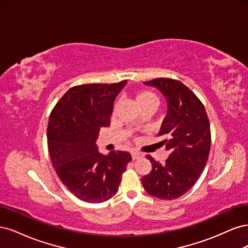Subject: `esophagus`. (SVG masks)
<instances>
[{"instance_id": "1", "label": "esophagus", "mask_w": 248, "mask_h": 248, "mask_svg": "<svg viewBox=\"0 0 248 248\" xmlns=\"http://www.w3.org/2000/svg\"><path fill=\"white\" fill-rule=\"evenodd\" d=\"M131 156H132V159H139L141 157V154L139 152H132Z\"/></svg>"}]
</instances>
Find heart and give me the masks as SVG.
Here are the masks:
<instances>
[{"mask_svg":"<svg viewBox=\"0 0 248 248\" xmlns=\"http://www.w3.org/2000/svg\"><path fill=\"white\" fill-rule=\"evenodd\" d=\"M136 98H137V101L139 103L140 108L148 106V104H151V103L158 104V98H157V96L152 92L147 91V90H144V91H140L137 94ZM139 123L140 122L137 121V124H139Z\"/></svg>","mask_w":248,"mask_h":248,"instance_id":"1","label":"heart"}]
</instances>
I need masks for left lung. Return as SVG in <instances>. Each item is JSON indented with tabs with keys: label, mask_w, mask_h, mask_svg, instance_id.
<instances>
[{
	"label": "left lung",
	"mask_w": 248,
	"mask_h": 248,
	"mask_svg": "<svg viewBox=\"0 0 248 248\" xmlns=\"http://www.w3.org/2000/svg\"><path fill=\"white\" fill-rule=\"evenodd\" d=\"M145 85L160 90L168 102L159 141L170 151L163 164L151 155L147 158L152 170L141 178L150 196L160 200H174L183 196L197 183L206 167L211 146V130L204 104L181 81L159 78L145 81Z\"/></svg>",
	"instance_id": "left-lung-1"
}]
</instances>
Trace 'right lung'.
<instances>
[{"mask_svg":"<svg viewBox=\"0 0 248 248\" xmlns=\"http://www.w3.org/2000/svg\"><path fill=\"white\" fill-rule=\"evenodd\" d=\"M127 80L70 88L49 115L47 145L51 163L62 183L87 202H102L119 189L131 155L98 152L95 141L110 124L112 104Z\"/></svg>","mask_w":248,"mask_h":248,"instance_id":"obj_1","label":"right lung"}]
</instances>
